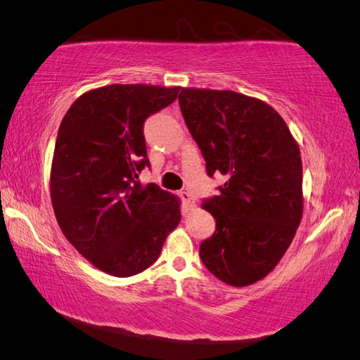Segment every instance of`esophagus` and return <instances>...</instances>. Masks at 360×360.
<instances>
[{
	"mask_svg": "<svg viewBox=\"0 0 360 360\" xmlns=\"http://www.w3.org/2000/svg\"><path fill=\"white\" fill-rule=\"evenodd\" d=\"M180 198H181V200H184V204L188 207V209H193V207H194V198L191 196L190 193L181 191L180 193Z\"/></svg>",
	"mask_w": 360,
	"mask_h": 360,
	"instance_id": "1",
	"label": "esophagus"
}]
</instances>
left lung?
Listing matches in <instances>:
<instances>
[{"mask_svg":"<svg viewBox=\"0 0 360 360\" xmlns=\"http://www.w3.org/2000/svg\"><path fill=\"white\" fill-rule=\"evenodd\" d=\"M181 115L210 176L226 180L202 209L215 234L199 250L226 285L243 288L272 272L304 213L299 143L272 105L232 90L181 88Z\"/></svg>","mask_w":360,"mask_h":360,"instance_id":"8db88e82","label":"left lung"}]
</instances>
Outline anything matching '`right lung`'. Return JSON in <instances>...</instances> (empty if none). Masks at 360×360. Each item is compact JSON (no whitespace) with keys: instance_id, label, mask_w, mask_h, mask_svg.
I'll return each instance as SVG.
<instances>
[{"instance_id":"1","label":"right lung","mask_w":360,"mask_h":360,"mask_svg":"<svg viewBox=\"0 0 360 360\" xmlns=\"http://www.w3.org/2000/svg\"><path fill=\"white\" fill-rule=\"evenodd\" d=\"M180 86L113 84L85 91L56 137L50 198L68 242L112 276L148 269L181 219L180 199L142 185L143 122L174 103Z\"/></svg>"}]
</instances>
